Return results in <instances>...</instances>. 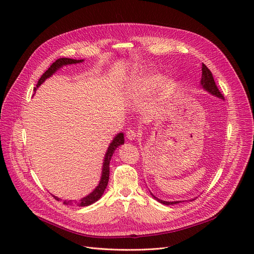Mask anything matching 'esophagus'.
Masks as SVG:
<instances>
[{
	"label": "esophagus",
	"instance_id": "obj_1",
	"mask_svg": "<svg viewBox=\"0 0 254 254\" xmlns=\"http://www.w3.org/2000/svg\"><path fill=\"white\" fill-rule=\"evenodd\" d=\"M127 138L129 140V141H134V140H136L137 139V137H138V134L136 132V130H134V129H128L127 131Z\"/></svg>",
	"mask_w": 254,
	"mask_h": 254
}]
</instances>
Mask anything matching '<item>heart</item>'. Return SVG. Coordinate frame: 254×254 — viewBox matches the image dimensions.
<instances>
[{
    "label": "heart",
    "instance_id": "1",
    "mask_svg": "<svg viewBox=\"0 0 254 254\" xmlns=\"http://www.w3.org/2000/svg\"><path fill=\"white\" fill-rule=\"evenodd\" d=\"M157 81V77H145L141 78L137 81H135L131 85L132 91L135 92H143V91H147L154 87Z\"/></svg>",
    "mask_w": 254,
    "mask_h": 254
}]
</instances>
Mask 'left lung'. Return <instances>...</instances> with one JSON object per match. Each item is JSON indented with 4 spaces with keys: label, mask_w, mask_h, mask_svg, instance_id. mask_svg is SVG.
Here are the masks:
<instances>
[{
    "label": "left lung",
    "mask_w": 254,
    "mask_h": 254,
    "mask_svg": "<svg viewBox=\"0 0 254 254\" xmlns=\"http://www.w3.org/2000/svg\"><path fill=\"white\" fill-rule=\"evenodd\" d=\"M201 86L207 90L208 92H210L211 95L215 96L217 98H220V99H223V96L220 93L219 89L217 88L216 84H215V81H214V78H213V75L211 73V71L207 68L206 64H202V79H201ZM150 194L154 197V199H156L157 202L162 203L164 205H175V204H178V203H181V202H184V201H176V202H167V201H163V199H159L158 197H156L155 195H153V193L150 192ZM193 199L195 198H192V199H190V201H193Z\"/></svg>",
    "instance_id": "obj_1"
}]
</instances>
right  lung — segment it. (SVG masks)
I'll list each match as a JSON object with an SVG mask.
<instances>
[{
    "label": "right lung",
    "instance_id": "add662e5",
    "mask_svg": "<svg viewBox=\"0 0 254 254\" xmlns=\"http://www.w3.org/2000/svg\"><path fill=\"white\" fill-rule=\"evenodd\" d=\"M83 60H73V59H66V58H63V59H59L57 60L55 63H53L48 70L41 76V78L39 79V81L37 83V86L34 88V90H36L40 85H41L45 80L49 77H51L53 74H55L59 69H61L62 66L66 65V64H79L82 63ZM125 143V137L123 132H119L117 134L114 139L112 140V142L110 143L108 149H107V152L105 154L104 157V162H103V168H102V176L100 179V182L98 184L97 188L93 190L88 195L82 197L79 201H74V199H64L63 204L68 205V206H78V207H85V206H89L91 204H93L95 202H97L99 198H101V196L103 195L107 185H108V181H109V164L111 161V157L114 153V151L116 150V148L118 146L123 145ZM58 201H62V199L56 195H52Z\"/></svg>",
    "mask_w": 254,
    "mask_h": 254
}]
</instances>
